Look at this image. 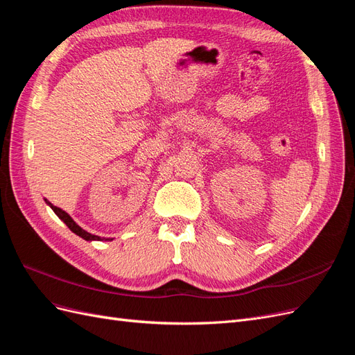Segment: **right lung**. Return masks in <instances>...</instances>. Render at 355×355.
Wrapping results in <instances>:
<instances>
[{
    "label": "right lung",
    "instance_id": "obj_1",
    "mask_svg": "<svg viewBox=\"0 0 355 355\" xmlns=\"http://www.w3.org/2000/svg\"><path fill=\"white\" fill-rule=\"evenodd\" d=\"M46 202L49 204V206L51 207V210L55 211L58 216H59V219H62L63 222L67 223V227L73 232V234H77V235H80L81 239H84V240H87V241H93V240H102L101 237H98V235H93V234H90V232H87V231H84L80 225H77L73 222V219L69 216V214L65 211V210H62V209H59V207H56V206H53V204L50 202V201H47L46 200ZM106 240H112V239H106ZM105 240V241H106Z\"/></svg>",
    "mask_w": 355,
    "mask_h": 355
}]
</instances>
